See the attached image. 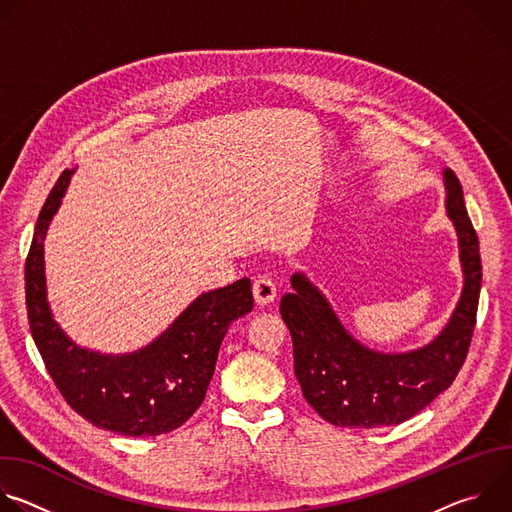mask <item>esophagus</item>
Here are the masks:
<instances>
[{"mask_svg":"<svg viewBox=\"0 0 512 512\" xmlns=\"http://www.w3.org/2000/svg\"><path fill=\"white\" fill-rule=\"evenodd\" d=\"M277 287L269 277H257L253 283V298L257 306H267L275 300Z\"/></svg>","mask_w":512,"mask_h":512,"instance_id":"1","label":"esophagus"}]
</instances>
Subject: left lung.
<instances>
[{
	"mask_svg": "<svg viewBox=\"0 0 512 512\" xmlns=\"http://www.w3.org/2000/svg\"><path fill=\"white\" fill-rule=\"evenodd\" d=\"M448 214L458 231L464 291L446 326L425 348L381 354L360 346L338 322L320 291L300 273L279 304L294 340V367L306 401L332 425H397L427 407L458 377L478 312L482 261L478 235L464 204L458 176L446 170Z\"/></svg>",
	"mask_w": 512,
	"mask_h": 512,
	"instance_id": "8db88e82",
	"label": "left lung"
}]
</instances>
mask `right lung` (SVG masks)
<instances>
[{
	"label": "right lung",
	"mask_w": 512,
	"mask_h": 512,
	"mask_svg": "<svg viewBox=\"0 0 512 512\" xmlns=\"http://www.w3.org/2000/svg\"><path fill=\"white\" fill-rule=\"evenodd\" d=\"M70 172L52 186L26 257V310L32 338L56 389L81 417L121 435L180 427L204 401L218 348L233 320L253 310L251 279L202 294L148 348L103 356L72 344L52 320L44 285V235Z\"/></svg>",
	"instance_id": "1"
}]
</instances>
